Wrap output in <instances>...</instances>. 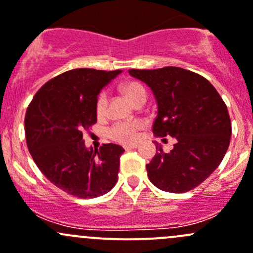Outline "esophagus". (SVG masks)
I'll list each match as a JSON object with an SVG mask.
<instances>
[{"label":"esophagus","instance_id":"1","mask_svg":"<svg viewBox=\"0 0 253 253\" xmlns=\"http://www.w3.org/2000/svg\"><path fill=\"white\" fill-rule=\"evenodd\" d=\"M139 146V145L137 144H131V145H126V146H124V149L126 150H131V149H136V147Z\"/></svg>","mask_w":253,"mask_h":253}]
</instances>
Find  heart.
<instances>
[{"label": "heart", "mask_w": 253, "mask_h": 253, "mask_svg": "<svg viewBox=\"0 0 253 253\" xmlns=\"http://www.w3.org/2000/svg\"><path fill=\"white\" fill-rule=\"evenodd\" d=\"M124 93L131 99L134 103H136L139 99L146 98V91L139 82H126L122 86ZM107 107H108V94L106 91L101 92L97 97L96 101V113L98 117H104L107 114ZM144 126L141 121L132 122H118L108 129L109 139L121 144H131L136 141L139 131Z\"/></svg>", "instance_id": "heart-1"}]
</instances>
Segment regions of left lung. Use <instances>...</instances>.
I'll return each instance as SVG.
<instances>
[{
    "mask_svg": "<svg viewBox=\"0 0 253 253\" xmlns=\"http://www.w3.org/2000/svg\"><path fill=\"white\" fill-rule=\"evenodd\" d=\"M154 92L156 136L177 139L166 154L156 144V155L146 165L152 184L171 193H184L206 181L224 159L231 136L226 104L207 79L189 70L166 66L129 70Z\"/></svg>",
    "mask_w": 253,
    "mask_h": 253,
    "instance_id": "left-lung-1",
    "label": "left lung"
}]
</instances>
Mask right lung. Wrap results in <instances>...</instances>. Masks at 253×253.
Wrapping results in <instances>:
<instances>
[{
    "label": "right lung",
    "mask_w": 253,
    "mask_h": 253,
    "mask_svg": "<svg viewBox=\"0 0 253 253\" xmlns=\"http://www.w3.org/2000/svg\"><path fill=\"white\" fill-rule=\"evenodd\" d=\"M121 72L70 70L47 81L27 108L24 130L34 162L52 184L77 198L103 196L118 181L123 147L87 149L82 136L97 123L99 92Z\"/></svg>",
    "instance_id": "right-lung-1"
}]
</instances>
